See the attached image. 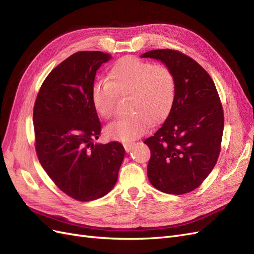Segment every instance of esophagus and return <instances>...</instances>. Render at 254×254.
Masks as SVG:
<instances>
[{"label":"esophagus","mask_w":254,"mask_h":254,"mask_svg":"<svg viewBox=\"0 0 254 254\" xmlns=\"http://www.w3.org/2000/svg\"><path fill=\"white\" fill-rule=\"evenodd\" d=\"M123 145H124V148H125V150H126L127 152H129L130 150H131V148H132L133 143H124Z\"/></svg>","instance_id":"34e87169"}]
</instances>
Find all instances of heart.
Instances as JSON below:
<instances>
[{"label":"heart","instance_id":"obj_1","mask_svg":"<svg viewBox=\"0 0 254 254\" xmlns=\"http://www.w3.org/2000/svg\"><path fill=\"white\" fill-rule=\"evenodd\" d=\"M108 82L95 83L91 102L95 111L108 120L115 114L118 95L129 94L131 113L106 128L113 140L129 142L142 135L151 124L162 122L170 113L176 96V78L170 67L128 56L120 59L107 76Z\"/></svg>","mask_w":254,"mask_h":254}]
</instances>
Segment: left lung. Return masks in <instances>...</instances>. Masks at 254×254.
I'll use <instances>...</instances> for the list:
<instances>
[{
    "label": "left lung",
    "mask_w": 254,
    "mask_h": 254,
    "mask_svg": "<svg viewBox=\"0 0 254 254\" xmlns=\"http://www.w3.org/2000/svg\"><path fill=\"white\" fill-rule=\"evenodd\" d=\"M141 57L161 60L176 78L170 114L144 141L150 149L148 179L163 193H190L209 176L220 152L225 120L218 92L204 68L179 51L153 50Z\"/></svg>",
    "instance_id": "obj_1"
}]
</instances>
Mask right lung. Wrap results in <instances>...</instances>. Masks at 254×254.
Listing matches in <instances>:
<instances>
[{
	"label": "right lung",
	"mask_w": 254,
	"mask_h": 254,
	"mask_svg": "<svg viewBox=\"0 0 254 254\" xmlns=\"http://www.w3.org/2000/svg\"><path fill=\"white\" fill-rule=\"evenodd\" d=\"M110 54L82 51L58 64L43 81L34 106L35 147L43 170L78 201L108 194L125 149L119 142L93 144L102 125L91 102L96 71Z\"/></svg>",
	"instance_id": "obj_1"
}]
</instances>
